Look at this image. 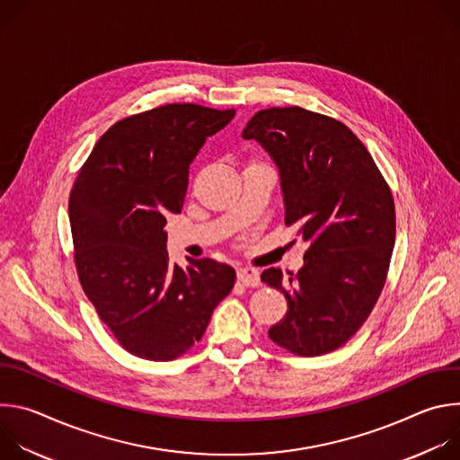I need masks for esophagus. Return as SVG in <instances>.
<instances>
[{
	"label": "esophagus",
	"mask_w": 460,
	"mask_h": 460,
	"mask_svg": "<svg viewBox=\"0 0 460 460\" xmlns=\"http://www.w3.org/2000/svg\"><path fill=\"white\" fill-rule=\"evenodd\" d=\"M236 277H238V280H240L243 286H247V288H256V286H260V275H258L256 270L240 268V270L236 271Z\"/></svg>",
	"instance_id": "34e87169"
}]
</instances>
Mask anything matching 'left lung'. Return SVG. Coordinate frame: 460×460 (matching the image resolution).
Listing matches in <instances>:
<instances>
[{
  "instance_id": "left-lung-1",
  "label": "left lung",
  "mask_w": 460,
  "mask_h": 460,
  "mask_svg": "<svg viewBox=\"0 0 460 460\" xmlns=\"http://www.w3.org/2000/svg\"><path fill=\"white\" fill-rule=\"evenodd\" d=\"M242 138L275 162L286 226L309 243L304 268L288 282L280 270L261 273L288 300L270 339L300 357L330 353L358 332L384 288L395 245L391 190L364 144L330 116L258 111Z\"/></svg>"
}]
</instances>
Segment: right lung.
<instances>
[{
  "label": "right lung",
  "mask_w": 460,
  "mask_h": 460,
  "mask_svg": "<svg viewBox=\"0 0 460 460\" xmlns=\"http://www.w3.org/2000/svg\"><path fill=\"white\" fill-rule=\"evenodd\" d=\"M234 118L171 103L116 121L80 169L69 199L82 288L123 349L167 362L199 342L236 273L217 260L171 266L169 213H180L189 165Z\"/></svg>",
  "instance_id": "add662e5"
}]
</instances>
